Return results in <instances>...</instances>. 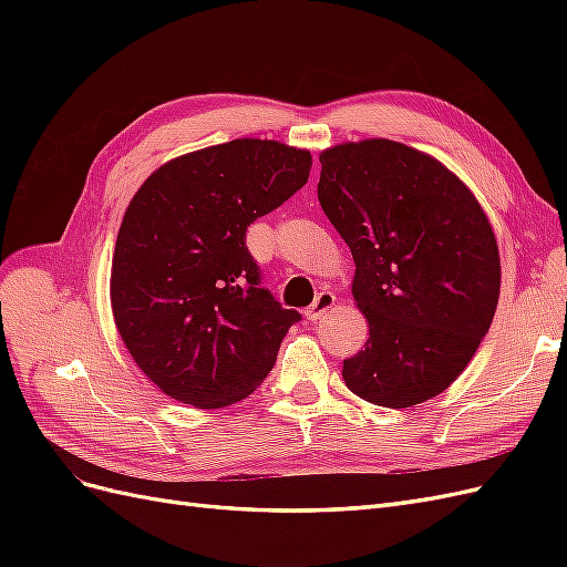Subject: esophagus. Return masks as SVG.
I'll list each match as a JSON object with an SVG mask.
<instances>
[{
	"label": "esophagus",
	"mask_w": 567,
	"mask_h": 567,
	"mask_svg": "<svg viewBox=\"0 0 567 567\" xmlns=\"http://www.w3.org/2000/svg\"><path fill=\"white\" fill-rule=\"evenodd\" d=\"M333 305H336V296L331 290H321V293L315 298V302L305 310V317L310 321H319L321 317H326V312L333 310Z\"/></svg>",
	"instance_id": "esophagus-1"
}]
</instances>
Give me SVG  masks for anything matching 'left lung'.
<instances>
[{
  "instance_id": "left-lung-1",
  "label": "left lung",
  "mask_w": 567,
  "mask_h": 567,
  "mask_svg": "<svg viewBox=\"0 0 567 567\" xmlns=\"http://www.w3.org/2000/svg\"><path fill=\"white\" fill-rule=\"evenodd\" d=\"M319 163V203L350 246L352 296L369 321L342 379L388 409L433 400L468 367L499 302L483 205L437 158L392 140L336 144Z\"/></svg>"
}]
</instances>
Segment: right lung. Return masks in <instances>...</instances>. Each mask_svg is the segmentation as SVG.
Returning <instances> with one entry per match:
<instances>
[{
  "instance_id": "1",
  "label": "right lung",
  "mask_w": 567,
  "mask_h": 567,
  "mask_svg": "<svg viewBox=\"0 0 567 567\" xmlns=\"http://www.w3.org/2000/svg\"><path fill=\"white\" fill-rule=\"evenodd\" d=\"M310 167L307 148L248 136L167 161L132 196L111 307L136 367L167 398L221 409L267 379L300 315L260 288L246 231L302 188Z\"/></svg>"
}]
</instances>
